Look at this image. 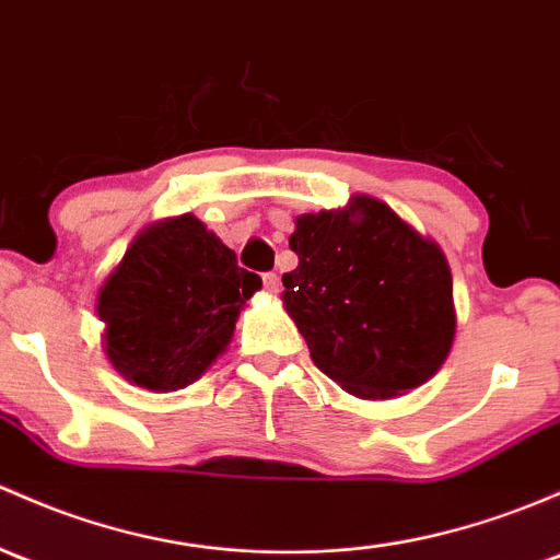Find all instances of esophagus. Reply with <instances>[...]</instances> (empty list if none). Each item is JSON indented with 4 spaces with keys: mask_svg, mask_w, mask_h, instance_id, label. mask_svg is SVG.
I'll use <instances>...</instances> for the list:
<instances>
[{
    "mask_svg": "<svg viewBox=\"0 0 560 560\" xmlns=\"http://www.w3.org/2000/svg\"><path fill=\"white\" fill-rule=\"evenodd\" d=\"M262 284H265V290H268L270 295H273V292H279L281 281H279V276H276V273H265L262 276Z\"/></svg>",
    "mask_w": 560,
    "mask_h": 560,
    "instance_id": "esophagus-1",
    "label": "esophagus"
}]
</instances>
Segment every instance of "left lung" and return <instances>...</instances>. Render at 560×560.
<instances>
[{"label": "left lung", "mask_w": 560, "mask_h": 560, "mask_svg": "<svg viewBox=\"0 0 560 560\" xmlns=\"http://www.w3.org/2000/svg\"><path fill=\"white\" fill-rule=\"evenodd\" d=\"M281 276L284 308L311 359L340 388L386 399L421 386L448 357L456 314L445 255L386 203L303 214Z\"/></svg>", "instance_id": "1"}]
</instances>
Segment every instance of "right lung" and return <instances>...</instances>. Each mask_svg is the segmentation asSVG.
Instances as JSON below:
<instances>
[{
    "label": "right lung",
    "instance_id": "obj_1",
    "mask_svg": "<svg viewBox=\"0 0 560 560\" xmlns=\"http://www.w3.org/2000/svg\"><path fill=\"white\" fill-rule=\"evenodd\" d=\"M260 287L192 214L147 228L98 292L112 368L152 392L192 384L231 343L241 305Z\"/></svg>",
    "mask_w": 560,
    "mask_h": 560
}]
</instances>
